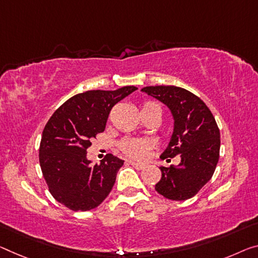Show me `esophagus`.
Returning a JSON list of instances; mask_svg holds the SVG:
<instances>
[{"label":"esophagus","mask_w":258,"mask_h":258,"mask_svg":"<svg viewBox=\"0 0 258 258\" xmlns=\"http://www.w3.org/2000/svg\"><path fill=\"white\" fill-rule=\"evenodd\" d=\"M129 164L134 166L135 168L138 169V170H142L143 168H145V165L144 164H138V162H135V161H129Z\"/></svg>","instance_id":"1"}]
</instances>
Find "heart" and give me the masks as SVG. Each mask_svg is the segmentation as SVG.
Segmentation results:
<instances>
[{
    "label": "heart",
    "mask_w": 258,
    "mask_h": 258,
    "mask_svg": "<svg viewBox=\"0 0 258 258\" xmlns=\"http://www.w3.org/2000/svg\"><path fill=\"white\" fill-rule=\"evenodd\" d=\"M156 109L161 113V107L159 104L154 101H146L142 106L143 110ZM152 146V142L144 138H124L118 143V149L124 154V156L132 158V159H143L146 156V153Z\"/></svg>",
    "instance_id": "obj_1"
}]
</instances>
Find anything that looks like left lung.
Wrapping results in <instances>:
<instances>
[{"label":"left lung","mask_w":258,"mask_h":258,"mask_svg":"<svg viewBox=\"0 0 258 258\" xmlns=\"http://www.w3.org/2000/svg\"><path fill=\"white\" fill-rule=\"evenodd\" d=\"M142 91L167 105L174 117L172 138L160 158L181 157L177 166H161V179L154 189L168 200H189L210 181L219 160L220 132L215 116L201 98L185 89L158 85Z\"/></svg>","instance_id":"8db88e82"}]
</instances>
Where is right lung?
<instances>
[{
    "label": "right lung",
    "instance_id": "obj_1",
    "mask_svg": "<svg viewBox=\"0 0 258 258\" xmlns=\"http://www.w3.org/2000/svg\"><path fill=\"white\" fill-rule=\"evenodd\" d=\"M137 88L92 90L68 99L42 132L39 161L49 192L73 211L97 208L109 195L123 160L106 154L100 164L86 159L92 138L105 130L110 109Z\"/></svg>",
    "mask_w": 258,
    "mask_h": 258
}]
</instances>
